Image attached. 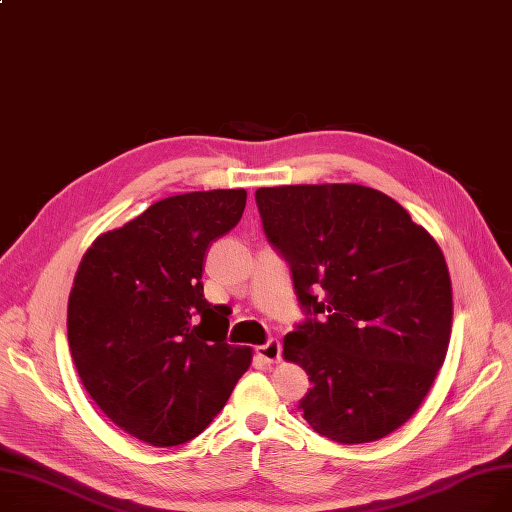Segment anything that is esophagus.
I'll return each instance as SVG.
<instances>
[{
	"label": "esophagus",
	"mask_w": 512,
	"mask_h": 512,
	"mask_svg": "<svg viewBox=\"0 0 512 512\" xmlns=\"http://www.w3.org/2000/svg\"><path fill=\"white\" fill-rule=\"evenodd\" d=\"M255 353H257L265 363H278L280 357H282V344H280V340L272 338V340H267L265 344L257 346Z\"/></svg>",
	"instance_id": "esophagus-1"
}]
</instances>
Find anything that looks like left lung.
<instances>
[{
  "label": "left lung",
  "instance_id": "1",
  "mask_svg": "<svg viewBox=\"0 0 512 512\" xmlns=\"http://www.w3.org/2000/svg\"><path fill=\"white\" fill-rule=\"evenodd\" d=\"M255 201L307 315L284 338V357L311 382L303 417L340 444L392 434L448 351L452 288L436 240L361 184L257 188Z\"/></svg>",
  "mask_w": 512,
  "mask_h": 512
}]
</instances>
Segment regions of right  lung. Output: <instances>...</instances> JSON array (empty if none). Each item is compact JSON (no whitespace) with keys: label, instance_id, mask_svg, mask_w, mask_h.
I'll list each match as a JSON object with an SVG mask.
<instances>
[{"label":"right lung","instance_id":"right-lung-1","mask_svg":"<svg viewBox=\"0 0 512 512\" xmlns=\"http://www.w3.org/2000/svg\"><path fill=\"white\" fill-rule=\"evenodd\" d=\"M247 205L245 188L161 199L101 234L68 299L72 361L95 405L151 446L199 436L251 365L203 297V259Z\"/></svg>","mask_w":512,"mask_h":512}]
</instances>
